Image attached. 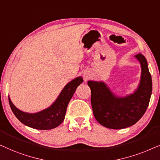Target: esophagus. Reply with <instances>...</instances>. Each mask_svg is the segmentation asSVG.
Returning <instances> with one entry per match:
<instances>
[{
  "instance_id": "1",
  "label": "esophagus",
  "mask_w": 160,
  "mask_h": 160,
  "mask_svg": "<svg viewBox=\"0 0 160 160\" xmlns=\"http://www.w3.org/2000/svg\"><path fill=\"white\" fill-rule=\"evenodd\" d=\"M84 78L86 80H87L89 78V74H84Z\"/></svg>"
}]
</instances>
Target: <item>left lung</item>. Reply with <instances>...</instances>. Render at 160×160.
<instances>
[{"mask_svg": "<svg viewBox=\"0 0 160 160\" xmlns=\"http://www.w3.org/2000/svg\"><path fill=\"white\" fill-rule=\"evenodd\" d=\"M135 57L140 63L141 76L133 93L117 97L104 82L88 81L93 115L98 122L107 128L121 129L132 126L142 118L149 104L152 80L148 63L141 53Z\"/></svg>", "mask_w": 160, "mask_h": 160, "instance_id": "1", "label": "left lung"}]
</instances>
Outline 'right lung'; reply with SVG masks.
Listing matches in <instances>:
<instances>
[{
    "label": "right lung",
    "instance_id": "right-lung-1",
    "mask_svg": "<svg viewBox=\"0 0 160 160\" xmlns=\"http://www.w3.org/2000/svg\"><path fill=\"white\" fill-rule=\"evenodd\" d=\"M82 82L83 79L82 77H78L72 80L66 85L52 105L40 112L35 113L23 112L14 105L8 97L11 109L17 118L28 127L40 130L54 129L64 120L68 104L75 92L76 88Z\"/></svg>",
    "mask_w": 160,
    "mask_h": 160
}]
</instances>
